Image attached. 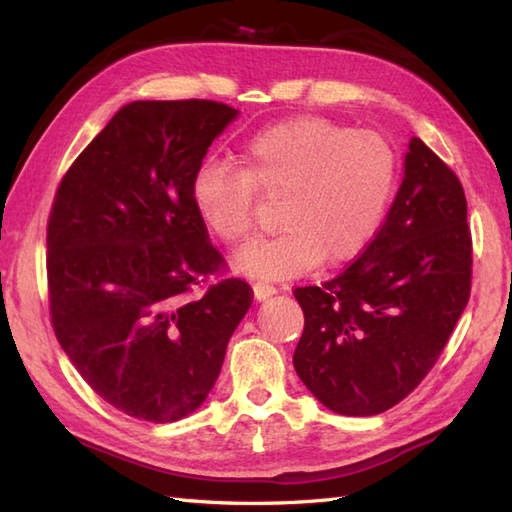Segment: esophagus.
I'll use <instances>...</instances> for the list:
<instances>
[{
  "label": "esophagus",
  "mask_w": 512,
  "mask_h": 512,
  "mask_svg": "<svg viewBox=\"0 0 512 512\" xmlns=\"http://www.w3.org/2000/svg\"><path fill=\"white\" fill-rule=\"evenodd\" d=\"M253 292H255V299H257V301H266L268 297L275 295L277 288L266 284V281H255V284H253Z\"/></svg>",
  "instance_id": "34e87169"
}]
</instances>
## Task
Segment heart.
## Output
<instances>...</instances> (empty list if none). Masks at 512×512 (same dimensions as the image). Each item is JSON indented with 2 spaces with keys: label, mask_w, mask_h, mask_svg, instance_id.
<instances>
[{
  "label": "heart",
  "mask_w": 512,
  "mask_h": 512,
  "mask_svg": "<svg viewBox=\"0 0 512 512\" xmlns=\"http://www.w3.org/2000/svg\"><path fill=\"white\" fill-rule=\"evenodd\" d=\"M239 160L242 171L204 162L189 195L206 231L224 244L250 231L255 191L281 198V233L253 239L233 257L239 273L257 279H288L356 257L383 222L398 176L396 151L383 136L312 116L255 134Z\"/></svg>",
  "instance_id": "heart-1"
}]
</instances>
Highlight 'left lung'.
<instances>
[{
	"instance_id": "obj_1",
	"label": "left lung",
	"mask_w": 512,
	"mask_h": 512,
	"mask_svg": "<svg viewBox=\"0 0 512 512\" xmlns=\"http://www.w3.org/2000/svg\"><path fill=\"white\" fill-rule=\"evenodd\" d=\"M471 231L458 176L413 136L376 237L343 273L295 290L306 317L297 376L341 416H376L436 365L471 292Z\"/></svg>"
}]
</instances>
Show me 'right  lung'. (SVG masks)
I'll use <instances>...</instances> for the list:
<instances>
[{
	"mask_svg": "<svg viewBox=\"0 0 512 512\" xmlns=\"http://www.w3.org/2000/svg\"><path fill=\"white\" fill-rule=\"evenodd\" d=\"M239 116L215 101L123 105L54 195L48 286L54 334L76 372L138 420L176 422L209 396L253 290L224 262L191 204V180Z\"/></svg>",
	"mask_w": 512,
	"mask_h": 512,
	"instance_id": "right-lung-1",
	"label": "right lung"
}]
</instances>
